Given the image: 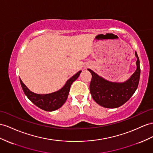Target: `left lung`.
<instances>
[{"label": "left lung", "mask_w": 153, "mask_h": 153, "mask_svg": "<svg viewBox=\"0 0 153 153\" xmlns=\"http://www.w3.org/2000/svg\"><path fill=\"white\" fill-rule=\"evenodd\" d=\"M135 56L137 58L136 71L123 83L107 81L92 70L87 69L92 74L90 92L97 104L105 108H117L126 103L134 94L138 88L140 76V60L136 52Z\"/></svg>", "instance_id": "left-lung-1"}]
</instances>
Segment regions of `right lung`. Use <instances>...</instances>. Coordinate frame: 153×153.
<instances>
[{"mask_svg": "<svg viewBox=\"0 0 153 153\" xmlns=\"http://www.w3.org/2000/svg\"><path fill=\"white\" fill-rule=\"evenodd\" d=\"M81 72V70L70 77L60 90L47 94H39L30 91L21 79L20 83L25 95L34 105L46 111H54L61 107L65 103L66 100H67L71 85L77 79Z\"/></svg>", "mask_w": 153, "mask_h": 153, "instance_id": "obj_1", "label": "right lung"}]
</instances>
